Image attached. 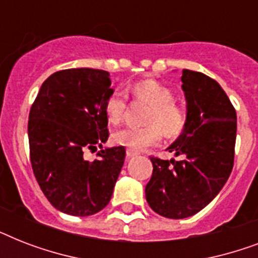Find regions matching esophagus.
I'll return each mask as SVG.
<instances>
[{
    "mask_svg": "<svg viewBox=\"0 0 258 258\" xmlns=\"http://www.w3.org/2000/svg\"><path fill=\"white\" fill-rule=\"evenodd\" d=\"M137 155H138L137 151H134V150L127 149V157H128V158H134V157H137Z\"/></svg>",
    "mask_w": 258,
    "mask_h": 258,
    "instance_id": "esophagus-1",
    "label": "esophagus"
}]
</instances>
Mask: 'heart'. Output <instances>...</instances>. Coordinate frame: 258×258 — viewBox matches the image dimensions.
<instances>
[{
	"label": "heart",
	"instance_id": "b5f03b06",
	"mask_svg": "<svg viewBox=\"0 0 258 258\" xmlns=\"http://www.w3.org/2000/svg\"><path fill=\"white\" fill-rule=\"evenodd\" d=\"M137 101L150 105L146 112V127H125L113 134V142L134 151L151 147L159 143L162 133L172 138L179 135L186 124V112L172 100V91L155 80H143L131 89ZM127 111V99L121 92H112L104 103L105 116L109 123L117 124Z\"/></svg>",
	"mask_w": 258,
	"mask_h": 258
}]
</instances>
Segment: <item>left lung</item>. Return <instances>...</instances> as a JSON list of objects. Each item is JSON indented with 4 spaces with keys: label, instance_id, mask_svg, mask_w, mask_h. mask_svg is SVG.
<instances>
[{
    "label": "left lung",
    "instance_id": "left-lung-1",
    "mask_svg": "<svg viewBox=\"0 0 258 258\" xmlns=\"http://www.w3.org/2000/svg\"><path fill=\"white\" fill-rule=\"evenodd\" d=\"M187 101L183 133L170 146L182 159L151 157L153 175L146 200L159 216L180 220L208 206L226 183L234 163L236 109L216 80L194 71H182Z\"/></svg>",
    "mask_w": 258,
    "mask_h": 258
}]
</instances>
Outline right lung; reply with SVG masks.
I'll return each instance as SVG.
<instances>
[{"mask_svg":"<svg viewBox=\"0 0 258 258\" xmlns=\"http://www.w3.org/2000/svg\"><path fill=\"white\" fill-rule=\"evenodd\" d=\"M107 71L72 68L42 83L28 121L30 163L53 208L71 216L96 214L108 205L121 166L123 146L95 151L108 139L105 99L113 92Z\"/></svg>","mask_w":258,"mask_h":258,"instance_id":"1","label":"right lung"}]
</instances>
